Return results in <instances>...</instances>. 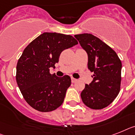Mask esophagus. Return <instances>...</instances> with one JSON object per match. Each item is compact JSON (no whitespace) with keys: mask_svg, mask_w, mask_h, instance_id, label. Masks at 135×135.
Segmentation results:
<instances>
[{"mask_svg":"<svg viewBox=\"0 0 135 135\" xmlns=\"http://www.w3.org/2000/svg\"><path fill=\"white\" fill-rule=\"evenodd\" d=\"M71 81H72V83H75L76 81H77V79H76L72 77L71 78Z\"/></svg>","mask_w":135,"mask_h":135,"instance_id":"34e87169","label":"esophagus"}]
</instances>
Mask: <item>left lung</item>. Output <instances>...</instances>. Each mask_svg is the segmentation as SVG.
I'll return each mask as SVG.
<instances>
[{"label": "left lung", "instance_id": "8db88e82", "mask_svg": "<svg viewBox=\"0 0 135 135\" xmlns=\"http://www.w3.org/2000/svg\"><path fill=\"white\" fill-rule=\"evenodd\" d=\"M88 56V68L94 72L93 81L81 92L83 103L94 110L103 109L119 93L121 61L110 46L91 34L74 35Z\"/></svg>", "mask_w": 135, "mask_h": 135}]
</instances>
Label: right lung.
Listing matches in <instances>:
<instances>
[{
  "label": "right lung",
  "instance_id": "1",
  "mask_svg": "<svg viewBox=\"0 0 135 135\" xmlns=\"http://www.w3.org/2000/svg\"><path fill=\"white\" fill-rule=\"evenodd\" d=\"M73 36L44 32L25 47L16 65V82L29 105L40 112H50L61 106L71 85L68 75L50 73L63 50L77 45Z\"/></svg>",
  "mask_w": 135,
  "mask_h": 135
}]
</instances>
